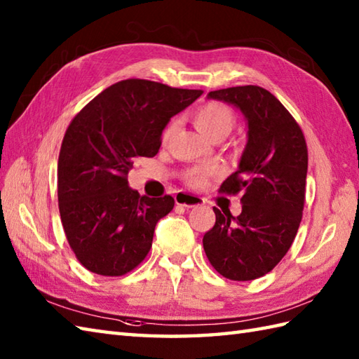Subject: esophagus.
Listing matches in <instances>:
<instances>
[{
    "mask_svg": "<svg viewBox=\"0 0 359 359\" xmlns=\"http://www.w3.org/2000/svg\"><path fill=\"white\" fill-rule=\"evenodd\" d=\"M175 203L180 205V207H185V208H194V207H199V205L203 203L202 197L191 194V193H185V191H180L175 194Z\"/></svg>",
    "mask_w": 359,
    "mask_h": 359,
    "instance_id": "34e87169",
    "label": "esophagus"
}]
</instances>
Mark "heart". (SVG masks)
Segmentation results:
<instances>
[{
  "label": "heart",
  "instance_id": "obj_1",
  "mask_svg": "<svg viewBox=\"0 0 359 359\" xmlns=\"http://www.w3.org/2000/svg\"><path fill=\"white\" fill-rule=\"evenodd\" d=\"M194 125L199 129V133L207 137L208 140L215 139H225V137L231 133L234 126V114L230 108L220 103H207L201 106L199 109L194 112ZM175 123H170L163 131V140H166L174 131ZM217 170L215 168H196V170L189 171L187 175L188 184L191 185H203L207 180L215 175Z\"/></svg>",
  "mask_w": 359,
  "mask_h": 359
}]
</instances>
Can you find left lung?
<instances>
[{"label": "left lung", "instance_id": "left-lung-1", "mask_svg": "<svg viewBox=\"0 0 359 359\" xmlns=\"http://www.w3.org/2000/svg\"><path fill=\"white\" fill-rule=\"evenodd\" d=\"M207 98L234 106L247 123L239 166L220 193H241L242 212L215 210L203 250L216 271L253 280L271 271L292 247L306 201L309 154L299 125L276 97L259 86L211 90Z\"/></svg>", "mask_w": 359, "mask_h": 359}]
</instances>
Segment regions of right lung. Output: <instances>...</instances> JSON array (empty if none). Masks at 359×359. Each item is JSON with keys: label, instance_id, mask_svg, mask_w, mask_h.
Listing matches in <instances>:
<instances>
[{"label": "right lung", "instance_id": "right-lung-1", "mask_svg": "<svg viewBox=\"0 0 359 359\" xmlns=\"http://www.w3.org/2000/svg\"><path fill=\"white\" fill-rule=\"evenodd\" d=\"M203 94L129 79L104 89L71 121L58 157V208L80 264L102 276L134 270L152 245L171 196H140L128 172L154 157L168 121Z\"/></svg>", "mask_w": 359, "mask_h": 359}]
</instances>
